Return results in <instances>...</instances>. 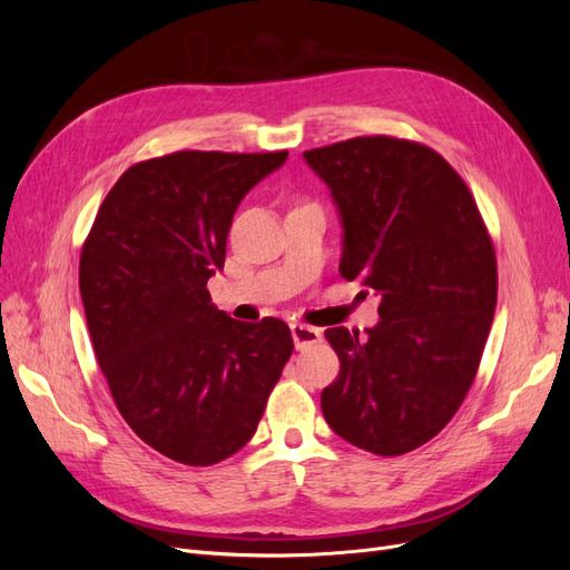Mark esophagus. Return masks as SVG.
Returning <instances> with one entry per match:
<instances>
[{
	"mask_svg": "<svg viewBox=\"0 0 570 570\" xmlns=\"http://www.w3.org/2000/svg\"><path fill=\"white\" fill-rule=\"evenodd\" d=\"M289 331H292V340H295L297 350H308L323 340V333L318 331V327H312L306 323H292Z\"/></svg>",
	"mask_w": 570,
	"mask_h": 570,
	"instance_id": "esophagus-1",
	"label": "esophagus"
}]
</instances>
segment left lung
Masks as SVG:
<instances>
[{"instance_id": "obj_1", "label": "left lung", "mask_w": 570, "mask_h": 570, "mask_svg": "<svg viewBox=\"0 0 570 570\" xmlns=\"http://www.w3.org/2000/svg\"><path fill=\"white\" fill-rule=\"evenodd\" d=\"M342 223V278L381 297L368 337L327 327L340 375L323 416L358 450L400 456L433 440L471 390L497 306L492 239L438 151L373 135L304 151Z\"/></svg>"}]
</instances>
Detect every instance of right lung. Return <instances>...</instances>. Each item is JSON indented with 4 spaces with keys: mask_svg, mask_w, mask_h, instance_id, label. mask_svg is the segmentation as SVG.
<instances>
[{
    "mask_svg": "<svg viewBox=\"0 0 570 570\" xmlns=\"http://www.w3.org/2000/svg\"><path fill=\"white\" fill-rule=\"evenodd\" d=\"M287 151H176L130 166L80 254L92 347L120 416L164 456L212 465L252 440L295 350L278 318L218 312L233 216Z\"/></svg>",
    "mask_w": 570,
    "mask_h": 570,
    "instance_id": "right-lung-1",
    "label": "right lung"
}]
</instances>
